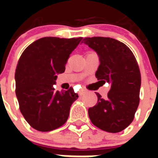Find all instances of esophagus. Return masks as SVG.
<instances>
[{"mask_svg": "<svg viewBox=\"0 0 158 158\" xmlns=\"http://www.w3.org/2000/svg\"><path fill=\"white\" fill-rule=\"evenodd\" d=\"M85 93H86V90H85V89H81V90L79 92V96H83V95H84V94H85Z\"/></svg>", "mask_w": 158, "mask_h": 158, "instance_id": "34e87169", "label": "esophagus"}]
</instances>
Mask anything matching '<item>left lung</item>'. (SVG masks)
<instances>
[{
    "mask_svg": "<svg viewBox=\"0 0 158 158\" xmlns=\"http://www.w3.org/2000/svg\"><path fill=\"white\" fill-rule=\"evenodd\" d=\"M83 43L99 56L97 79L111 84L106 99L96 93V105L88 109L89 119L104 131L120 132L132 123L139 106L141 78L137 61L125 44L113 38L87 37Z\"/></svg>",
    "mask_w": 158,
    "mask_h": 158,
    "instance_id": "1",
    "label": "left lung"
}]
</instances>
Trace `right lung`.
I'll return each instance as SVG.
<instances>
[{
  "mask_svg": "<svg viewBox=\"0 0 158 158\" xmlns=\"http://www.w3.org/2000/svg\"><path fill=\"white\" fill-rule=\"evenodd\" d=\"M81 40L82 37H44L30 44L20 56L15 73L16 96L23 116L36 130L52 131L69 118L79 96L72 87L55 91L53 85Z\"/></svg>",
  "mask_w": 158,
  "mask_h": 158,
  "instance_id": "add662e5",
  "label": "right lung"
}]
</instances>
